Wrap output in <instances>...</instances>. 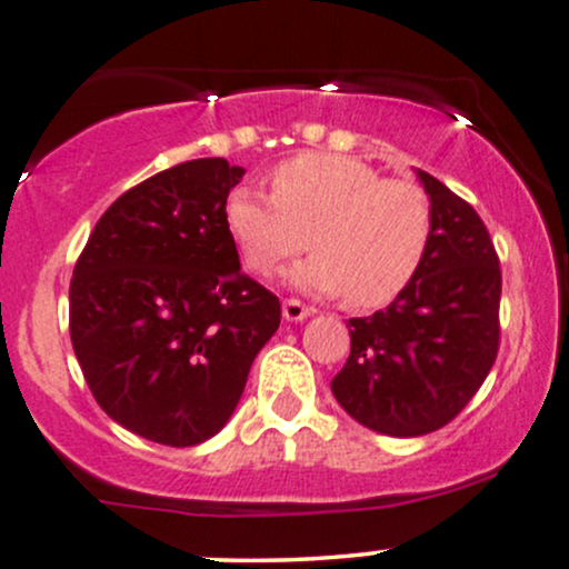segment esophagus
Here are the masks:
<instances>
[{
	"instance_id": "obj_1",
	"label": "esophagus",
	"mask_w": 569,
	"mask_h": 569,
	"mask_svg": "<svg viewBox=\"0 0 569 569\" xmlns=\"http://www.w3.org/2000/svg\"><path fill=\"white\" fill-rule=\"evenodd\" d=\"M310 312H312V307L299 302V299H286V302H283V318H286V321H293V323L305 321Z\"/></svg>"
}]
</instances>
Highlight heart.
<instances>
[{
    "mask_svg": "<svg viewBox=\"0 0 569 569\" xmlns=\"http://www.w3.org/2000/svg\"><path fill=\"white\" fill-rule=\"evenodd\" d=\"M272 194L234 187L224 230L257 276H272L310 246L289 283L352 307H382L420 276L433 240V206L420 184L385 179L348 154L310 152L280 162Z\"/></svg>",
    "mask_w": 569,
    "mask_h": 569,
    "instance_id": "heart-1",
    "label": "heart"
}]
</instances>
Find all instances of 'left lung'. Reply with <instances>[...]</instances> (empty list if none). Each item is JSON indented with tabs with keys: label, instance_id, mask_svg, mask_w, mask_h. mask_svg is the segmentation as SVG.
<instances>
[{
	"label": "left lung",
	"instance_id": "8db88e82",
	"mask_svg": "<svg viewBox=\"0 0 569 569\" xmlns=\"http://www.w3.org/2000/svg\"><path fill=\"white\" fill-rule=\"evenodd\" d=\"M433 206L420 276L369 318H350V358L331 393L352 420L411 439L455 420L487 380L500 342V264L485 221L417 171Z\"/></svg>",
	"mask_w": 569,
	"mask_h": 569
}]
</instances>
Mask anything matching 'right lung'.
<instances>
[{"mask_svg":"<svg viewBox=\"0 0 569 569\" xmlns=\"http://www.w3.org/2000/svg\"><path fill=\"white\" fill-rule=\"evenodd\" d=\"M189 160L128 189L98 219L69 286L74 356L117 426L166 447L217 436L280 302L240 272L224 200L243 179Z\"/></svg>","mask_w":569,"mask_h":569,"instance_id":"obj_1","label":"right lung"}]
</instances>
